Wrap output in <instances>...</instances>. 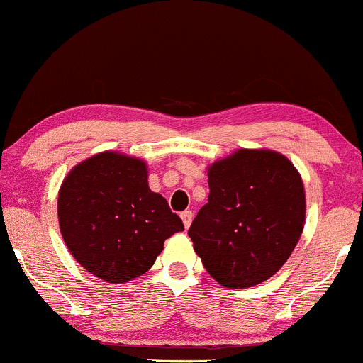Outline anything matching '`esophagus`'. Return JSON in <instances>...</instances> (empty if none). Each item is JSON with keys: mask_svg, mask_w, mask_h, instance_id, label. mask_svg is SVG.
I'll list each match as a JSON object with an SVG mask.
<instances>
[{"mask_svg": "<svg viewBox=\"0 0 363 363\" xmlns=\"http://www.w3.org/2000/svg\"><path fill=\"white\" fill-rule=\"evenodd\" d=\"M181 218H182V223H184V227L189 228L191 222H193V211H182Z\"/></svg>", "mask_w": 363, "mask_h": 363, "instance_id": "34e87169", "label": "esophagus"}]
</instances>
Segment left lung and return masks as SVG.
<instances>
[{"label": "left lung", "mask_w": 363, "mask_h": 363, "mask_svg": "<svg viewBox=\"0 0 363 363\" xmlns=\"http://www.w3.org/2000/svg\"><path fill=\"white\" fill-rule=\"evenodd\" d=\"M210 196L191 223L194 251L220 285L244 289L285 264L306 220L294 164L269 150H239L208 172Z\"/></svg>", "instance_id": "1"}]
</instances>
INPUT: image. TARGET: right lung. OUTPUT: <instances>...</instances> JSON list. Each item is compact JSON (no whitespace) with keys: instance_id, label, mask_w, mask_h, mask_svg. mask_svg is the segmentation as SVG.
I'll use <instances>...</instances> for the list:
<instances>
[{"instance_id":"1","label":"right lung","mask_w":363,"mask_h":363,"mask_svg":"<svg viewBox=\"0 0 363 363\" xmlns=\"http://www.w3.org/2000/svg\"><path fill=\"white\" fill-rule=\"evenodd\" d=\"M57 216L74 259L109 283L148 272L164 240L184 230L167 199L150 191L147 165L112 152L99 153L68 174Z\"/></svg>"}]
</instances>
